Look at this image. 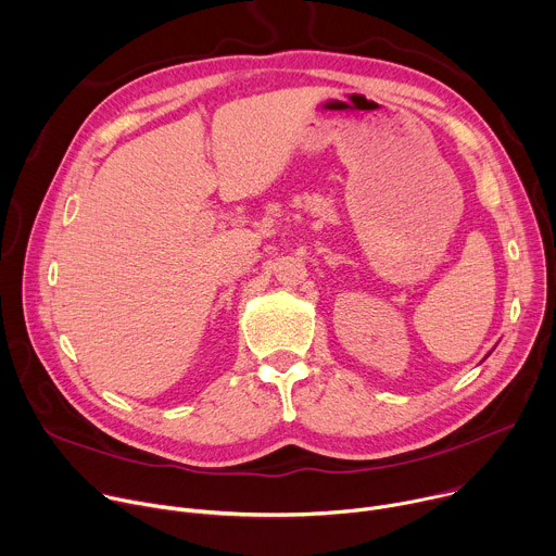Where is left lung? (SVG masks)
Instances as JSON below:
<instances>
[{
	"label": "left lung",
	"mask_w": 556,
	"mask_h": 556,
	"mask_svg": "<svg viewBox=\"0 0 556 556\" xmlns=\"http://www.w3.org/2000/svg\"><path fill=\"white\" fill-rule=\"evenodd\" d=\"M486 357H489V355H486Z\"/></svg>",
	"instance_id": "left-lung-1"
}]
</instances>
